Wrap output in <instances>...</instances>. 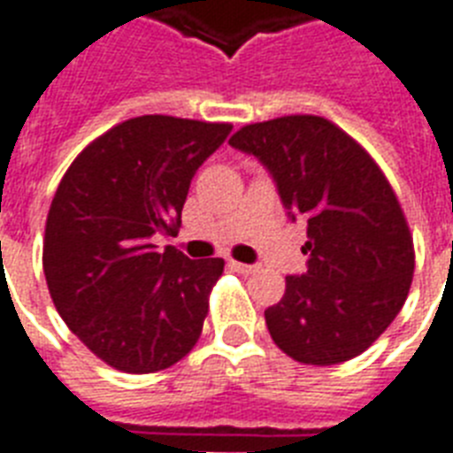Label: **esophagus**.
Returning <instances> with one entry per match:
<instances>
[{
  "label": "esophagus",
  "mask_w": 453,
  "mask_h": 453,
  "mask_svg": "<svg viewBox=\"0 0 453 453\" xmlns=\"http://www.w3.org/2000/svg\"><path fill=\"white\" fill-rule=\"evenodd\" d=\"M230 268H233L234 273H242V275H251V273H256V265H249V263L240 261H230Z\"/></svg>",
  "instance_id": "1"
}]
</instances>
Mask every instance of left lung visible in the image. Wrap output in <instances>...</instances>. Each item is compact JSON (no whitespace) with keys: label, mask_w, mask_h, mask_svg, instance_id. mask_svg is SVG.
Returning <instances> with one entry per match:
<instances>
[{"label":"left lung","mask_w":453,"mask_h":453,"mask_svg":"<svg viewBox=\"0 0 453 453\" xmlns=\"http://www.w3.org/2000/svg\"><path fill=\"white\" fill-rule=\"evenodd\" d=\"M230 145L270 171L291 220L308 230L305 275L287 277L265 324L301 365L357 357L390 326L414 277V237L397 195L362 145L315 115L242 127Z\"/></svg>","instance_id":"obj_1"}]
</instances>
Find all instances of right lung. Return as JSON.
Here are the masks:
<instances>
[{"instance_id":"obj_1","label":"right lung","mask_w":453,"mask_h":453,"mask_svg":"<svg viewBox=\"0 0 453 453\" xmlns=\"http://www.w3.org/2000/svg\"><path fill=\"white\" fill-rule=\"evenodd\" d=\"M233 124L143 115L77 155L46 216L44 263L53 305L74 336L127 373L169 369L195 348L223 258L157 251L173 234L195 171Z\"/></svg>"}]
</instances>
